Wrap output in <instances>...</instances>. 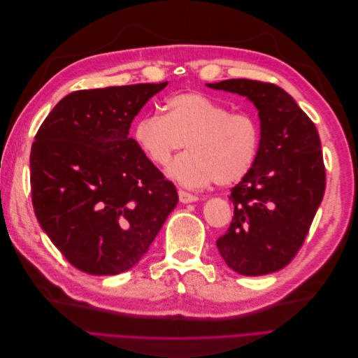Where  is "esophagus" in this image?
Returning a JSON list of instances; mask_svg holds the SVG:
<instances>
[{
	"label": "esophagus",
	"mask_w": 358,
	"mask_h": 358,
	"mask_svg": "<svg viewBox=\"0 0 358 358\" xmlns=\"http://www.w3.org/2000/svg\"><path fill=\"white\" fill-rule=\"evenodd\" d=\"M179 200L182 203H192V201H197L199 197L196 196V194H191L185 189H179Z\"/></svg>",
	"instance_id": "esophagus-1"
}]
</instances>
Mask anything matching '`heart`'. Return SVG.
<instances>
[{
	"label": "heart",
	"mask_w": 358,
	"mask_h": 358,
	"mask_svg": "<svg viewBox=\"0 0 358 358\" xmlns=\"http://www.w3.org/2000/svg\"><path fill=\"white\" fill-rule=\"evenodd\" d=\"M164 115L146 113L133 128L137 148L158 167L169 166L187 145L169 175L199 188L216 182L233 185L254 169L262 149V125L249 112H230L199 92H178L164 101Z\"/></svg>",
	"instance_id": "obj_1"
}]
</instances>
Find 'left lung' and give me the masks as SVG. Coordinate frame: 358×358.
I'll list each match as a JSON object with an SVG mask.
<instances>
[{
    "label": "left lung",
    "mask_w": 358,
    "mask_h": 358,
    "mask_svg": "<svg viewBox=\"0 0 358 358\" xmlns=\"http://www.w3.org/2000/svg\"><path fill=\"white\" fill-rule=\"evenodd\" d=\"M208 86L251 100L263 133L254 169L231 189L234 215L216 246L237 273L278 272L297 255L326 191L317 127L273 83L230 79Z\"/></svg>",
    "instance_id": "8db88e82"
}]
</instances>
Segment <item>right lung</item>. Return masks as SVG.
Masks as SVG:
<instances>
[{"label": "right lung", "instance_id": "obj_1", "mask_svg": "<svg viewBox=\"0 0 358 358\" xmlns=\"http://www.w3.org/2000/svg\"><path fill=\"white\" fill-rule=\"evenodd\" d=\"M166 85L74 91L36 134L32 208L52 243L85 273L131 268L176 208L175 183L128 137L136 115Z\"/></svg>", "mask_w": 358, "mask_h": 358}]
</instances>
